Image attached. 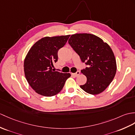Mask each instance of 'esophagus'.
<instances>
[{
	"label": "esophagus",
	"instance_id": "esophagus-1",
	"mask_svg": "<svg viewBox=\"0 0 135 135\" xmlns=\"http://www.w3.org/2000/svg\"><path fill=\"white\" fill-rule=\"evenodd\" d=\"M80 74V71H78L76 73H72V75L74 76H78Z\"/></svg>",
	"mask_w": 135,
	"mask_h": 135
}]
</instances>
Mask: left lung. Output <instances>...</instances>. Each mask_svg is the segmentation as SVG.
<instances>
[{"label": "left lung", "mask_w": 135, "mask_h": 135, "mask_svg": "<svg viewBox=\"0 0 135 135\" xmlns=\"http://www.w3.org/2000/svg\"><path fill=\"white\" fill-rule=\"evenodd\" d=\"M68 43L87 65L81 70L87 82L80 86V88L92 95L103 92L112 82L117 70L115 56L110 46L99 37L87 33L73 34Z\"/></svg>", "instance_id": "1"}]
</instances>
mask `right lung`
<instances>
[{
    "instance_id": "obj_1",
    "label": "right lung",
    "mask_w": 135,
    "mask_h": 135,
    "mask_svg": "<svg viewBox=\"0 0 135 135\" xmlns=\"http://www.w3.org/2000/svg\"><path fill=\"white\" fill-rule=\"evenodd\" d=\"M70 36L44 37L28 52L24 60L25 75L29 85L38 94L56 95L71 76L70 73L55 71L52 68L58 60V51L65 45Z\"/></svg>"
}]
</instances>
